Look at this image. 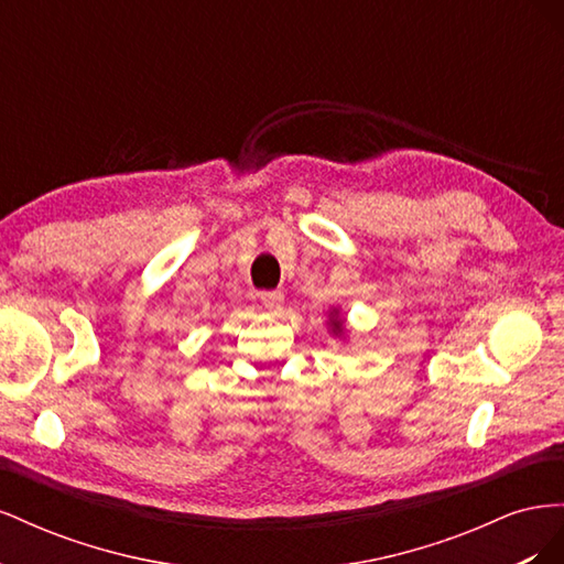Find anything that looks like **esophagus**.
<instances>
[{"mask_svg": "<svg viewBox=\"0 0 564 564\" xmlns=\"http://www.w3.org/2000/svg\"><path fill=\"white\" fill-rule=\"evenodd\" d=\"M259 301H261V311L275 313V311L282 308L284 294L282 292H263V294H259Z\"/></svg>", "mask_w": 564, "mask_h": 564, "instance_id": "1", "label": "esophagus"}]
</instances>
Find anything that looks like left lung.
I'll use <instances>...</instances> for the list:
<instances>
[{"mask_svg": "<svg viewBox=\"0 0 564 564\" xmlns=\"http://www.w3.org/2000/svg\"><path fill=\"white\" fill-rule=\"evenodd\" d=\"M327 327H329V332H332L334 336H338V338H346V319L340 317V311H338V308H332Z\"/></svg>", "mask_w": 564, "mask_h": 564, "instance_id": "left-lung-1", "label": "left lung"}]
</instances>
